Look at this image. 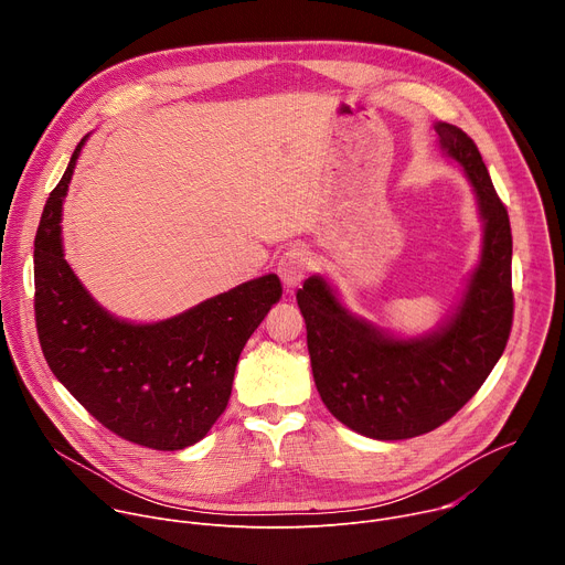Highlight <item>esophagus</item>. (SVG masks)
<instances>
[{
    "label": "esophagus",
    "instance_id": "1",
    "mask_svg": "<svg viewBox=\"0 0 565 565\" xmlns=\"http://www.w3.org/2000/svg\"><path fill=\"white\" fill-rule=\"evenodd\" d=\"M310 270V257L303 248H288L277 264L279 279L286 290H295L308 275Z\"/></svg>",
    "mask_w": 565,
    "mask_h": 565
}]
</instances>
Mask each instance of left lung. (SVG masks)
Wrapping results in <instances>:
<instances>
[{
  "label": "left lung",
  "instance_id": "left-lung-1",
  "mask_svg": "<svg viewBox=\"0 0 565 565\" xmlns=\"http://www.w3.org/2000/svg\"><path fill=\"white\" fill-rule=\"evenodd\" d=\"M440 147L465 170L486 223L480 262L456 312L423 338H393L351 315L324 277L297 290L315 386L349 429L375 440H405L456 416L505 351L512 317V230L473 140L436 122Z\"/></svg>",
  "mask_w": 565,
  "mask_h": 565
}]
</instances>
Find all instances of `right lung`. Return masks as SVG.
Masks as SVG:
<instances>
[{
    "label": "right lung",
    "mask_w": 565,
    "mask_h": 565,
    "mask_svg": "<svg viewBox=\"0 0 565 565\" xmlns=\"http://www.w3.org/2000/svg\"><path fill=\"white\" fill-rule=\"evenodd\" d=\"M85 140L35 234L40 347L53 375L109 431L158 451L185 449L225 412L238 355L279 301L281 281L264 275L156 324L109 315L73 275L62 248V201Z\"/></svg>",
    "instance_id": "1"
}]
</instances>
